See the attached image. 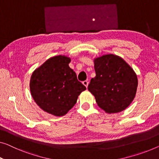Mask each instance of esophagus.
<instances>
[{"label":"esophagus","instance_id":"esophagus-1","mask_svg":"<svg viewBox=\"0 0 159 159\" xmlns=\"http://www.w3.org/2000/svg\"><path fill=\"white\" fill-rule=\"evenodd\" d=\"M83 84L87 88L88 86H89V81L88 80H84V81H83Z\"/></svg>","mask_w":159,"mask_h":159}]
</instances>
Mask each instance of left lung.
<instances>
[{
	"mask_svg": "<svg viewBox=\"0 0 159 159\" xmlns=\"http://www.w3.org/2000/svg\"><path fill=\"white\" fill-rule=\"evenodd\" d=\"M93 62L96 76L91 79L88 89L106 113L121 112L136 96V73L124 59L113 54L98 57Z\"/></svg>",
	"mask_w": 159,
	"mask_h": 159,
	"instance_id": "1",
	"label": "left lung"
}]
</instances>
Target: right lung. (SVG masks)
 <instances>
[{"mask_svg":"<svg viewBox=\"0 0 159 159\" xmlns=\"http://www.w3.org/2000/svg\"><path fill=\"white\" fill-rule=\"evenodd\" d=\"M70 62L69 57L53 56L36 68L30 77V90L35 102L56 116L66 115L86 89L69 67Z\"/></svg>","mask_w":159,"mask_h":159,"instance_id":"obj_1","label":"right lung"}]
</instances>
